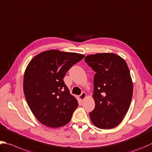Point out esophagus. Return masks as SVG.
I'll use <instances>...</instances> for the list:
<instances>
[{"mask_svg":"<svg viewBox=\"0 0 152 152\" xmlns=\"http://www.w3.org/2000/svg\"><path fill=\"white\" fill-rule=\"evenodd\" d=\"M86 94L85 93V92H82L81 95L79 96L80 99L81 101H84L86 99Z\"/></svg>","mask_w":152,"mask_h":152,"instance_id":"34e87169","label":"esophagus"}]
</instances>
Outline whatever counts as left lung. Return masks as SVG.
<instances>
[{
    "label": "left lung",
    "mask_w": 152,
    "mask_h": 152,
    "mask_svg": "<svg viewBox=\"0 0 152 152\" xmlns=\"http://www.w3.org/2000/svg\"><path fill=\"white\" fill-rule=\"evenodd\" d=\"M96 74L94 79L95 109L90 113L95 126L111 129L118 125L131 103L133 83L124 59L114 53H97L85 57Z\"/></svg>",
    "instance_id": "left-lung-1"
}]
</instances>
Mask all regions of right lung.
<instances>
[{"label":"right lung","instance_id":"obj_1","mask_svg":"<svg viewBox=\"0 0 152 152\" xmlns=\"http://www.w3.org/2000/svg\"><path fill=\"white\" fill-rule=\"evenodd\" d=\"M84 57L53 49L39 53L29 62L23 76V92L33 114L44 125L58 128L70 122L78 103L63 78Z\"/></svg>","mask_w":152,"mask_h":152}]
</instances>
